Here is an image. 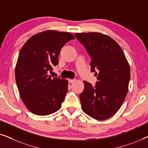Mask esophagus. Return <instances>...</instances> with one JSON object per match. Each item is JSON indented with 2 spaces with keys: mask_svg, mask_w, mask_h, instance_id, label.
Wrapping results in <instances>:
<instances>
[{
  "mask_svg": "<svg viewBox=\"0 0 148 148\" xmlns=\"http://www.w3.org/2000/svg\"><path fill=\"white\" fill-rule=\"evenodd\" d=\"M74 82H75V79H69V82L70 83V84H72V83H73Z\"/></svg>",
  "mask_w": 148,
  "mask_h": 148,
  "instance_id": "esophagus-1",
  "label": "esophagus"
}]
</instances>
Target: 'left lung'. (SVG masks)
I'll return each instance as SVG.
<instances>
[{
  "label": "left lung",
  "instance_id": "1",
  "mask_svg": "<svg viewBox=\"0 0 148 148\" xmlns=\"http://www.w3.org/2000/svg\"><path fill=\"white\" fill-rule=\"evenodd\" d=\"M92 59L91 71L98 82L93 87L84 81L79 94L84 112L96 120H106L122 106L129 89L130 66L122 48L110 36L98 32L76 33Z\"/></svg>",
  "mask_w": 148,
  "mask_h": 148
}]
</instances>
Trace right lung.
Instances as JSON below:
<instances>
[{
    "mask_svg": "<svg viewBox=\"0 0 148 148\" xmlns=\"http://www.w3.org/2000/svg\"><path fill=\"white\" fill-rule=\"evenodd\" d=\"M74 36L69 32L47 30L32 36L19 52L15 80L20 96L30 112L45 116L61 107L68 91V81L52 78L48 73L58 64V55Z\"/></svg>",
    "mask_w": 148,
    "mask_h": 148,
    "instance_id": "add662e5",
    "label": "right lung"
}]
</instances>
